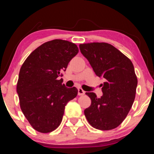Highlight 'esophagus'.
Here are the masks:
<instances>
[{
  "label": "esophagus",
  "mask_w": 154,
  "mask_h": 154,
  "mask_svg": "<svg viewBox=\"0 0 154 154\" xmlns=\"http://www.w3.org/2000/svg\"><path fill=\"white\" fill-rule=\"evenodd\" d=\"M85 94V91L83 90L82 88H78V95L82 96Z\"/></svg>",
  "instance_id": "esophagus-1"
}]
</instances>
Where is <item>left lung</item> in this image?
Instances as JSON below:
<instances>
[{"label": "left lung", "mask_w": 154, "mask_h": 154, "mask_svg": "<svg viewBox=\"0 0 154 154\" xmlns=\"http://www.w3.org/2000/svg\"><path fill=\"white\" fill-rule=\"evenodd\" d=\"M79 49L95 74L105 79L100 98L94 92L85 93L92 101L84 110L85 118L96 129L116 128L126 118L134 100L137 78L133 64L110 44H81Z\"/></svg>", "instance_id": "1"}]
</instances>
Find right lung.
<instances>
[{"mask_svg": "<svg viewBox=\"0 0 154 154\" xmlns=\"http://www.w3.org/2000/svg\"><path fill=\"white\" fill-rule=\"evenodd\" d=\"M78 51L77 46L69 41H48L34 50L21 67L17 84L20 107L38 132L56 130L65 106L77 95L76 88H66L58 77Z\"/></svg>", "mask_w": 154, "mask_h": 154, "instance_id": "right-lung-1", "label": "right lung"}]
</instances>
